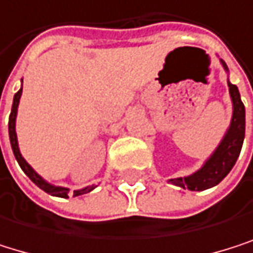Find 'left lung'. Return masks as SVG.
I'll return each mask as SVG.
<instances>
[{
  "instance_id": "1",
  "label": "left lung",
  "mask_w": 253,
  "mask_h": 253,
  "mask_svg": "<svg viewBox=\"0 0 253 253\" xmlns=\"http://www.w3.org/2000/svg\"><path fill=\"white\" fill-rule=\"evenodd\" d=\"M222 66L228 72V66L223 60ZM229 95L232 101V119L229 124V128L226 134L223 135L222 142L216 148L210 158L202 164V168L196 170L195 173L184 176V178H173L169 179L173 185H178L181 188H188L192 192H202L207 188H211L217 185L234 168V164L240 155L245 140V128H246V111L245 105L240 98V92L237 85L231 84L228 80Z\"/></svg>"
}]
</instances>
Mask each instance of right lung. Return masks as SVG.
<instances>
[{
    "label": "right lung",
    "instance_id": "obj_1",
    "mask_svg": "<svg viewBox=\"0 0 253 253\" xmlns=\"http://www.w3.org/2000/svg\"><path fill=\"white\" fill-rule=\"evenodd\" d=\"M22 95V87L18 90V93L13 98V105H11V113H10V118H8V137H10V145L11 149H13L15 158L19 163L21 169L24 170V173L37 185L39 188H42L43 192L49 193L51 196H57V198H69V188L66 187H58V185H52L49 182H46L39 173H37L30 164L25 161V158L22 157L21 151H19V145H18V137H16V115H18V105H19V99ZM96 185H89V187H84L81 190H74V196H80V195H85L92 192Z\"/></svg>",
    "mask_w": 253,
    "mask_h": 253
}]
</instances>
